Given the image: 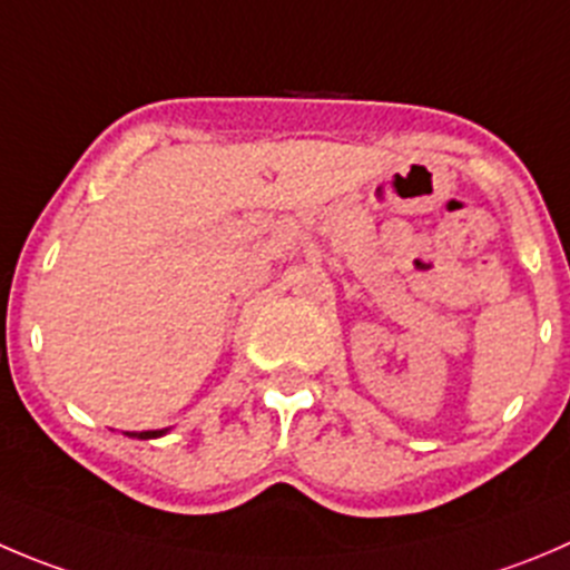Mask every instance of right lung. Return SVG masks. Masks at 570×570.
Wrapping results in <instances>:
<instances>
[{"mask_svg": "<svg viewBox=\"0 0 570 570\" xmlns=\"http://www.w3.org/2000/svg\"><path fill=\"white\" fill-rule=\"evenodd\" d=\"M161 434H167V429H161V432H127V438H138V440H153V438H161Z\"/></svg>", "mask_w": 570, "mask_h": 570, "instance_id": "right-lung-1", "label": "right lung"}]
</instances>
